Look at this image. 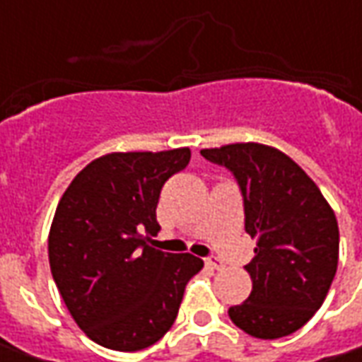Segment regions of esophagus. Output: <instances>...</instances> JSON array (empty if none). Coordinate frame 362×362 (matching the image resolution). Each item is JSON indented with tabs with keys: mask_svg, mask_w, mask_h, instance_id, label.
Returning a JSON list of instances; mask_svg holds the SVG:
<instances>
[{
	"mask_svg": "<svg viewBox=\"0 0 362 362\" xmlns=\"http://www.w3.org/2000/svg\"><path fill=\"white\" fill-rule=\"evenodd\" d=\"M205 266L209 267V269H223V259L217 258V256H209V258L205 259Z\"/></svg>",
	"mask_w": 362,
	"mask_h": 362,
	"instance_id": "1",
	"label": "esophagus"
}]
</instances>
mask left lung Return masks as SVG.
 I'll return each instance as SVG.
<instances>
[{"mask_svg": "<svg viewBox=\"0 0 362 362\" xmlns=\"http://www.w3.org/2000/svg\"><path fill=\"white\" fill-rule=\"evenodd\" d=\"M233 173L244 199V228L256 238L244 269L252 293L228 316L259 339L293 334L316 314L335 277L339 228L310 176L285 153L259 143L202 149Z\"/></svg>", "mask_w": 362, "mask_h": 362, "instance_id": "obj_1", "label": "left lung"}]
</instances>
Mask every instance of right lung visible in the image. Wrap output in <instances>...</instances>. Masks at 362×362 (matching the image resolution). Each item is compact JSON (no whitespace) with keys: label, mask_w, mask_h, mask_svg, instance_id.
Here are the masks:
<instances>
[{"label":"right lung","mask_w":362,"mask_h":362,"mask_svg":"<svg viewBox=\"0 0 362 362\" xmlns=\"http://www.w3.org/2000/svg\"><path fill=\"white\" fill-rule=\"evenodd\" d=\"M188 147L110 153L83 168L62 196L48 236L52 277L77 326L114 351L157 343L178 316L204 262L147 246L160 189L189 163Z\"/></svg>","instance_id":"add662e5"}]
</instances>
